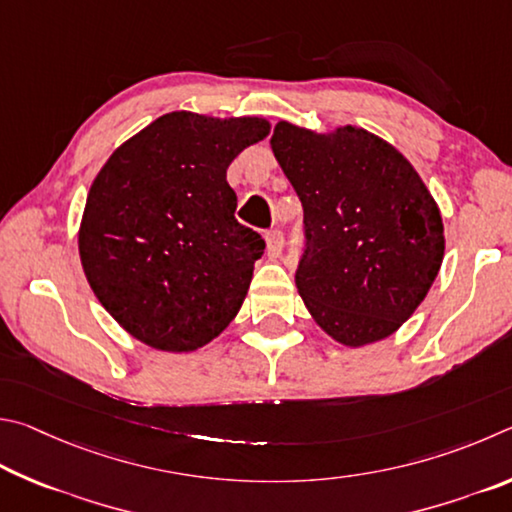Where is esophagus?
Wrapping results in <instances>:
<instances>
[{
    "label": "esophagus",
    "instance_id": "obj_1",
    "mask_svg": "<svg viewBox=\"0 0 512 512\" xmlns=\"http://www.w3.org/2000/svg\"><path fill=\"white\" fill-rule=\"evenodd\" d=\"M265 240H267V254H270V256H279L281 251H283V242H285L283 231H279V229L267 231Z\"/></svg>",
    "mask_w": 512,
    "mask_h": 512
}]
</instances>
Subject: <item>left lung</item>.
Wrapping results in <instances>:
<instances>
[{
  "instance_id": "left-lung-1",
  "label": "left lung",
  "mask_w": 512,
  "mask_h": 512,
  "mask_svg": "<svg viewBox=\"0 0 512 512\" xmlns=\"http://www.w3.org/2000/svg\"><path fill=\"white\" fill-rule=\"evenodd\" d=\"M270 146L303 204L297 288L344 346L389 337L427 297L445 254L441 211L400 152L362 128L276 123Z\"/></svg>"
}]
</instances>
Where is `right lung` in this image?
<instances>
[{
    "mask_svg": "<svg viewBox=\"0 0 512 512\" xmlns=\"http://www.w3.org/2000/svg\"><path fill=\"white\" fill-rule=\"evenodd\" d=\"M267 134L270 123L256 116L170 112L96 175L80 263L96 299L139 342L188 353L238 315L265 240L233 218L227 168Z\"/></svg>",
    "mask_w": 512,
    "mask_h": 512,
    "instance_id": "add662e5",
    "label": "right lung"
}]
</instances>
